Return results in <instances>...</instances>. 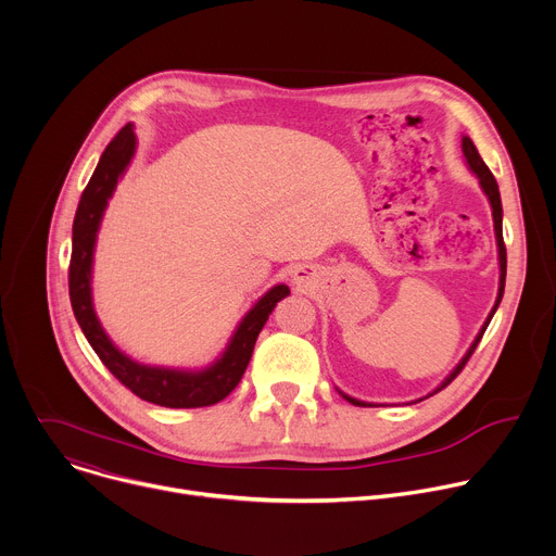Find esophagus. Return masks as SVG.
<instances>
[{"label":"esophagus","instance_id":"34e87169","mask_svg":"<svg viewBox=\"0 0 556 556\" xmlns=\"http://www.w3.org/2000/svg\"><path fill=\"white\" fill-rule=\"evenodd\" d=\"M309 268L307 266H299L296 270H294V275H292V281L299 286V288H305L307 283H309Z\"/></svg>","mask_w":556,"mask_h":556}]
</instances>
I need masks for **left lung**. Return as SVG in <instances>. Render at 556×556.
I'll use <instances>...</instances> for the list:
<instances>
[{
	"label": "left lung",
	"instance_id": "obj_1",
	"mask_svg": "<svg viewBox=\"0 0 556 556\" xmlns=\"http://www.w3.org/2000/svg\"><path fill=\"white\" fill-rule=\"evenodd\" d=\"M462 153H464V163H466V167L470 169V174L480 180V187H482V191H484V195L489 198V204H491V211H493V228H495V242H497V262H500V288H497V299H495V305L491 307V312H489V316H486V321H484V326L480 328V332H478V337L472 339V343H470V348L466 350V354L459 358V363L448 371V376L433 389V391H429L425 399H429V395H433V393H438V391H442L459 371H462V367L466 365V361L470 358V354L475 352V348H478V343H480V339L484 337V332H486V328H489V324H491V319H493V314L497 312V307H500V303H502V296H504V286H506V247H504V235H502V217H504V211H502V198H500V187H497V180L493 178V174H491V169L486 167V163L482 161V155H480V151H478V147L472 144V140L468 138V136H464L462 134ZM343 399L348 401V403H352V405H356V407H384V405H380V403H367V401H358V399H354V395H348V393H343L341 389H337ZM425 399H418V401H412V403H405V405H416V403H420V401H425ZM389 407V405H387Z\"/></svg>",
	"mask_w": 556,
	"mask_h": 556
}]
</instances>
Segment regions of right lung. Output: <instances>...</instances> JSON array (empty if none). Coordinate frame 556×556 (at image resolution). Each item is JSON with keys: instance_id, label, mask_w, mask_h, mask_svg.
Instances as JSON below:
<instances>
[{"instance_id": "1", "label": "right lung", "mask_w": 556, "mask_h": 556, "mask_svg": "<svg viewBox=\"0 0 556 556\" xmlns=\"http://www.w3.org/2000/svg\"><path fill=\"white\" fill-rule=\"evenodd\" d=\"M138 140L134 125L127 123L103 151L101 161L78 202L72 224V260H70V301L78 326H81L88 343L99 354L103 365L138 399L169 407V409H195L208 407L219 401L242 380L255 341L268 321L277 301L290 294L286 283L273 286L264 292L255 305L242 316V321L232 330L222 354L200 369L144 365L127 356L116 348L110 334L103 330L92 299V266L99 228L114 195L121 178L134 161Z\"/></svg>"}]
</instances>
